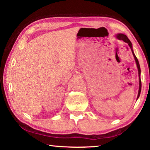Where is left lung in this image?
<instances>
[{"instance_id": "left-lung-1", "label": "left lung", "mask_w": 150, "mask_h": 150, "mask_svg": "<svg viewBox=\"0 0 150 150\" xmlns=\"http://www.w3.org/2000/svg\"><path fill=\"white\" fill-rule=\"evenodd\" d=\"M115 37L116 39H118L119 40H122L124 42L127 43V44H128L129 47H130L132 52V54L134 55V59H135V62L136 63V65H137V68H138V76H139V90H138V96H137V100L138 99L139 95H140V93H141V89H142V83H141V79H140V75H141V69H140V66H139V63L138 59H137V57H136L135 54H134V50H133V47H132V44L131 42L130 41V40L128 38V37L126 36V35H124L123 34H117L115 35Z\"/></svg>"}]
</instances>
